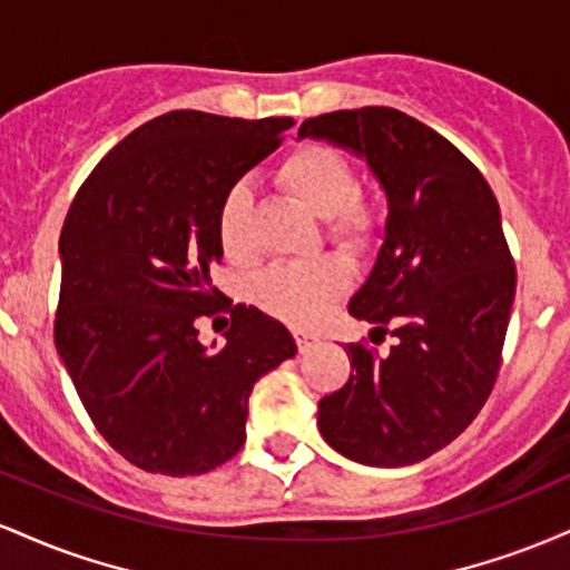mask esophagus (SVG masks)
Wrapping results in <instances>:
<instances>
[{
  "label": "esophagus",
  "mask_w": 570,
  "mask_h": 570,
  "mask_svg": "<svg viewBox=\"0 0 570 570\" xmlns=\"http://www.w3.org/2000/svg\"><path fill=\"white\" fill-rule=\"evenodd\" d=\"M294 340H297V348L305 353L318 343V335L316 332H307V330H294Z\"/></svg>",
  "instance_id": "esophagus-1"
}]
</instances>
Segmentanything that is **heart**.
<instances>
[{
  "label": "heart",
  "instance_id": "b5f03b06",
  "mask_svg": "<svg viewBox=\"0 0 570 570\" xmlns=\"http://www.w3.org/2000/svg\"><path fill=\"white\" fill-rule=\"evenodd\" d=\"M278 185L299 206L330 219V238L335 244L362 252L375 244L381 219L367 200L356 195V174L335 149L307 144L278 166ZM217 238L222 252L240 263L252 254V193L233 185L217 212ZM348 286V271L337 259H316L303 265H276L257 281V299L265 311L292 324H311L324 316L332 299Z\"/></svg>",
  "mask_w": 570,
  "mask_h": 570
}]
</instances>
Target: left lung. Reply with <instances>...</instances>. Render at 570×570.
I'll list each match as a JSON object with an SVG mask.
<instances>
[{
	"instance_id": "8db88e82",
	"label": "left lung",
	"mask_w": 570,
	"mask_h": 570,
	"mask_svg": "<svg viewBox=\"0 0 570 570\" xmlns=\"http://www.w3.org/2000/svg\"><path fill=\"white\" fill-rule=\"evenodd\" d=\"M297 139L362 158L389 203L348 313L396 340L389 353L345 345L351 377L318 402V431L364 466L417 463L474 421L499 375L517 286L499 200L453 144L399 109L311 117Z\"/></svg>"
}]
</instances>
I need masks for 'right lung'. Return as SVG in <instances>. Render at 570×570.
I'll return each mask as SVG.
<instances>
[{
    "label": "right lung",
    "instance_id": "right-lung-1",
    "mask_svg": "<svg viewBox=\"0 0 570 570\" xmlns=\"http://www.w3.org/2000/svg\"><path fill=\"white\" fill-rule=\"evenodd\" d=\"M292 126L160 115L117 144L69 206L56 348L104 440L144 472L189 476L230 461L254 383L297 353L267 313L219 305L208 276L222 263V198ZM222 306L234 316L226 345L203 346L194 324Z\"/></svg>",
    "mask_w": 570,
    "mask_h": 570
}]
</instances>
